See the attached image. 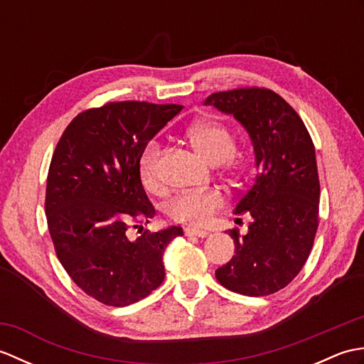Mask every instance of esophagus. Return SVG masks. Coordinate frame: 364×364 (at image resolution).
Returning <instances> with one entry per match:
<instances>
[{
	"mask_svg": "<svg viewBox=\"0 0 364 364\" xmlns=\"http://www.w3.org/2000/svg\"><path fill=\"white\" fill-rule=\"evenodd\" d=\"M184 235H186V236H196V237H206L210 233H208L206 230H202V228L186 227V228H184Z\"/></svg>",
	"mask_w": 364,
	"mask_h": 364,
	"instance_id": "1",
	"label": "esophagus"
}]
</instances>
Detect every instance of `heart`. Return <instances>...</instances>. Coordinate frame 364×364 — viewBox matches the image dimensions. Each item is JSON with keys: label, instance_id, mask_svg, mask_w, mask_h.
<instances>
[{"label": "heart", "instance_id": "1", "mask_svg": "<svg viewBox=\"0 0 364 364\" xmlns=\"http://www.w3.org/2000/svg\"><path fill=\"white\" fill-rule=\"evenodd\" d=\"M191 145L210 162H225L230 172H241V161L235 158L236 139L233 131L219 120H198L191 123L186 129ZM161 145L156 141L146 144L139 162V173L144 186L149 191H158L159 181ZM225 205V197L218 189L189 191L175 196L167 205V214L178 222L202 225L210 220Z\"/></svg>", "mask_w": 364, "mask_h": 364}]
</instances>
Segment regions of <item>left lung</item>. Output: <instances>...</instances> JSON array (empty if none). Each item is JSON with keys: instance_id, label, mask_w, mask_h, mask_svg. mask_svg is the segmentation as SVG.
<instances>
[{"instance_id": "1", "label": "left lung", "mask_w": 364, "mask_h": 364, "mask_svg": "<svg viewBox=\"0 0 364 364\" xmlns=\"http://www.w3.org/2000/svg\"><path fill=\"white\" fill-rule=\"evenodd\" d=\"M205 105L231 114L247 129L258 168L235 208V214L250 215L249 231H228L235 257L215 270V278L233 292L269 296L297 277L318 231L321 186L311 136L274 90L215 92Z\"/></svg>"}]
</instances>
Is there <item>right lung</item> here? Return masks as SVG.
<instances>
[{
  "label": "right lung",
  "mask_w": 364,
  "mask_h": 364,
  "mask_svg": "<svg viewBox=\"0 0 364 364\" xmlns=\"http://www.w3.org/2000/svg\"><path fill=\"white\" fill-rule=\"evenodd\" d=\"M183 109L107 103L76 115L60 136L46 178L45 213L60 264L80 288L111 306L146 297L164 282L162 255L181 227L150 233L154 215L139 162L146 144ZM129 228L141 236L131 240Z\"/></svg>",
  "instance_id": "add662e5"
}]
</instances>
